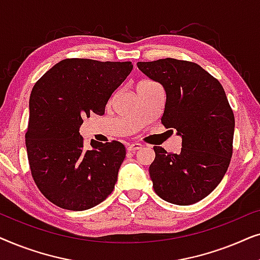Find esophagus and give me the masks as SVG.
Returning <instances> with one entry per match:
<instances>
[{
  "label": "esophagus",
  "mask_w": 260,
  "mask_h": 260,
  "mask_svg": "<svg viewBox=\"0 0 260 260\" xmlns=\"http://www.w3.org/2000/svg\"><path fill=\"white\" fill-rule=\"evenodd\" d=\"M142 148V144L141 143H137V142H134V143H129L126 145V149L129 151H136V150H140Z\"/></svg>",
  "instance_id": "obj_1"
}]
</instances>
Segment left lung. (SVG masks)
Here are the masks:
<instances>
[{"mask_svg": "<svg viewBox=\"0 0 260 260\" xmlns=\"http://www.w3.org/2000/svg\"><path fill=\"white\" fill-rule=\"evenodd\" d=\"M137 67L165 88L162 124L182 138L180 154L154 147L149 174L155 193L174 205L195 204L221 182L232 157L234 115L225 91L195 62L167 58Z\"/></svg>", "mask_w": 260, "mask_h": 260, "instance_id": "1", "label": "left lung"}]
</instances>
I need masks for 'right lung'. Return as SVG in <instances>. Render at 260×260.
<instances>
[{"label": "right lung", "instance_id": "add662e5", "mask_svg": "<svg viewBox=\"0 0 260 260\" xmlns=\"http://www.w3.org/2000/svg\"><path fill=\"white\" fill-rule=\"evenodd\" d=\"M130 61L65 59L34 85L29 98L26 148L31 176L42 194L69 211L92 208L111 194L125 158L120 142L91 141L83 148L79 129L90 112L105 105L126 79Z\"/></svg>", "mask_w": 260, "mask_h": 260}]
</instances>
